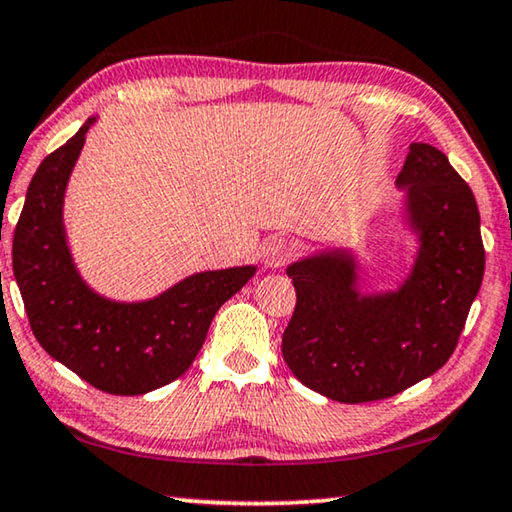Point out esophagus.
Returning <instances> with one entry per match:
<instances>
[{
    "label": "esophagus",
    "instance_id": "1",
    "mask_svg": "<svg viewBox=\"0 0 512 512\" xmlns=\"http://www.w3.org/2000/svg\"><path fill=\"white\" fill-rule=\"evenodd\" d=\"M291 255H293V248H291L289 241H284V239L266 241L262 250H259V259H262V264H264V268H268V271L282 268L284 264L289 262Z\"/></svg>",
    "mask_w": 512,
    "mask_h": 512
}]
</instances>
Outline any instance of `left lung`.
Segmentation results:
<instances>
[{
	"label": "left lung",
	"mask_w": 512,
	"mask_h": 512,
	"mask_svg": "<svg viewBox=\"0 0 512 512\" xmlns=\"http://www.w3.org/2000/svg\"><path fill=\"white\" fill-rule=\"evenodd\" d=\"M395 185L404 194L397 221L415 241L395 289L361 291L354 248L316 250L287 266L298 302L282 357L334 402L384 400L443 368L481 289L479 207L447 155L411 144Z\"/></svg>",
	"instance_id": "obj_1"
}]
</instances>
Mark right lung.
Returning a JSON list of instances; mask_svg holds the SVG:
<instances>
[{"mask_svg": "<svg viewBox=\"0 0 512 512\" xmlns=\"http://www.w3.org/2000/svg\"><path fill=\"white\" fill-rule=\"evenodd\" d=\"M85 121L31 178L13 235V273L38 343L94 388L144 395L185 375L216 311L257 273L255 264L201 271L146 300H115L92 289L74 262L65 228V194Z\"/></svg>", "mask_w": 512, "mask_h": 512, "instance_id": "1", "label": "right lung"}]
</instances>
